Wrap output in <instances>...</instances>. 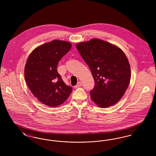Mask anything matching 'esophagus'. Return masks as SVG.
Here are the masks:
<instances>
[{"instance_id": "esophagus-1", "label": "esophagus", "mask_w": 156, "mask_h": 156, "mask_svg": "<svg viewBox=\"0 0 156 156\" xmlns=\"http://www.w3.org/2000/svg\"><path fill=\"white\" fill-rule=\"evenodd\" d=\"M81 82H78V83H77V84L75 85L74 87L75 88H79V87H80L81 86Z\"/></svg>"}]
</instances>
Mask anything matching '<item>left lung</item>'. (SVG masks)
<instances>
[{
	"instance_id": "obj_1",
	"label": "left lung",
	"mask_w": 156,
	"mask_h": 156,
	"mask_svg": "<svg viewBox=\"0 0 156 156\" xmlns=\"http://www.w3.org/2000/svg\"><path fill=\"white\" fill-rule=\"evenodd\" d=\"M76 47L89 66L95 81L90 91L91 99L104 108L116 104L130 80V67L125 53L99 39L80 43Z\"/></svg>"
}]
</instances>
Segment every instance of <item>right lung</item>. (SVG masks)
<instances>
[{"instance_id": "right-lung-1", "label": "right lung", "mask_w": 156, "mask_h": 156, "mask_svg": "<svg viewBox=\"0 0 156 156\" xmlns=\"http://www.w3.org/2000/svg\"><path fill=\"white\" fill-rule=\"evenodd\" d=\"M72 45L53 40L36 48L30 54L24 68V77L32 94L41 103L51 107L64 103L72 88L63 81L57 71L59 60Z\"/></svg>"}]
</instances>
